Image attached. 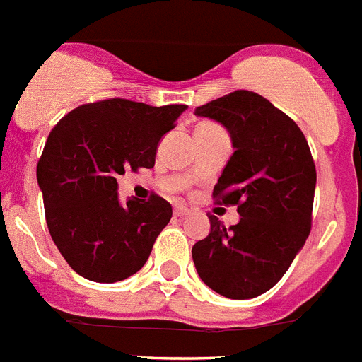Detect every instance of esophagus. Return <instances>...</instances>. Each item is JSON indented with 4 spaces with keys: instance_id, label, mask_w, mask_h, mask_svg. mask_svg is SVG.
Returning a JSON list of instances; mask_svg holds the SVG:
<instances>
[{
    "instance_id": "obj_1",
    "label": "esophagus",
    "mask_w": 362,
    "mask_h": 362,
    "mask_svg": "<svg viewBox=\"0 0 362 362\" xmlns=\"http://www.w3.org/2000/svg\"><path fill=\"white\" fill-rule=\"evenodd\" d=\"M188 214V209L187 206H183V205H177L174 209V216L175 218H183V216H187Z\"/></svg>"
}]
</instances>
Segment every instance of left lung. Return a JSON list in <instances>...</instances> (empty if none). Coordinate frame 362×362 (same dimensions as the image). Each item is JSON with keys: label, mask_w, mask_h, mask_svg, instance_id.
I'll return each instance as SVG.
<instances>
[{"label": "left lung", "mask_w": 362, "mask_h": 362, "mask_svg": "<svg viewBox=\"0 0 362 362\" xmlns=\"http://www.w3.org/2000/svg\"><path fill=\"white\" fill-rule=\"evenodd\" d=\"M227 128L234 153L214 187L216 203L242 216L192 247L197 274L219 295L255 298L286 274L311 230L317 170L304 134L258 93L238 89L196 107Z\"/></svg>", "instance_id": "8db88e82"}]
</instances>
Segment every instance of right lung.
<instances>
[{
  "instance_id": "right-lung-1",
  "label": "right lung",
  "mask_w": 362,
  "mask_h": 362,
  "mask_svg": "<svg viewBox=\"0 0 362 362\" xmlns=\"http://www.w3.org/2000/svg\"><path fill=\"white\" fill-rule=\"evenodd\" d=\"M185 110L107 98L69 111L52 128L36 177L52 242L80 276L113 284L146 264L172 206L157 194L122 205L117 177L156 165L160 137Z\"/></svg>"
}]
</instances>
